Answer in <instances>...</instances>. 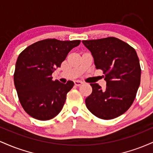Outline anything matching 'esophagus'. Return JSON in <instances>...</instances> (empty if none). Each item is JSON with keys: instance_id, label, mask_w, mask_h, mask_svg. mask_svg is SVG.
<instances>
[{"instance_id": "esophagus-1", "label": "esophagus", "mask_w": 153, "mask_h": 153, "mask_svg": "<svg viewBox=\"0 0 153 153\" xmlns=\"http://www.w3.org/2000/svg\"><path fill=\"white\" fill-rule=\"evenodd\" d=\"M74 83H75V85H77V86H79V85H82V82L80 81V80H75Z\"/></svg>"}]
</instances>
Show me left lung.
Masks as SVG:
<instances>
[{
    "mask_svg": "<svg viewBox=\"0 0 153 153\" xmlns=\"http://www.w3.org/2000/svg\"><path fill=\"white\" fill-rule=\"evenodd\" d=\"M82 42L106 81V90L98 83L91 84L92 93L85 99L88 109L100 119L118 117L131 106L140 86L141 68L136 51L115 37Z\"/></svg>",
    "mask_w": 153,
    "mask_h": 153,
    "instance_id": "left-lung-1",
    "label": "left lung"
}]
</instances>
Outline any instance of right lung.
<instances>
[{
  "instance_id": "obj_1",
  "label": "right lung",
  "mask_w": 153,
  "mask_h": 153,
  "mask_svg": "<svg viewBox=\"0 0 153 153\" xmlns=\"http://www.w3.org/2000/svg\"><path fill=\"white\" fill-rule=\"evenodd\" d=\"M80 43V40L47 39L27 47L19 55L14 85L23 108L31 117L46 121L61 111L74 82L54 81L52 74L61 66L70 51Z\"/></svg>"
}]
</instances>
